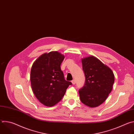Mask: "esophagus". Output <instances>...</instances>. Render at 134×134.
Returning a JSON list of instances; mask_svg holds the SVG:
<instances>
[{
  "instance_id": "obj_1",
  "label": "esophagus",
  "mask_w": 134,
  "mask_h": 134,
  "mask_svg": "<svg viewBox=\"0 0 134 134\" xmlns=\"http://www.w3.org/2000/svg\"><path fill=\"white\" fill-rule=\"evenodd\" d=\"M71 83H72V84H75V83H76V81H75V80H72L71 81Z\"/></svg>"
}]
</instances>
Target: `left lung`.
<instances>
[{"label": "left lung", "instance_id": "1", "mask_svg": "<svg viewBox=\"0 0 134 134\" xmlns=\"http://www.w3.org/2000/svg\"><path fill=\"white\" fill-rule=\"evenodd\" d=\"M85 82L79 90L81 102L91 108L103 103L112 91L114 76L112 70L94 56L82 59Z\"/></svg>", "mask_w": 134, "mask_h": 134}]
</instances>
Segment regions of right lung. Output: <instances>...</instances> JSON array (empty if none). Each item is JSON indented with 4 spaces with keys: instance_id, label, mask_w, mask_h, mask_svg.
<instances>
[{
    "instance_id": "obj_1",
    "label": "right lung",
    "mask_w": 134,
    "mask_h": 134,
    "mask_svg": "<svg viewBox=\"0 0 134 134\" xmlns=\"http://www.w3.org/2000/svg\"><path fill=\"white\" fill-rule=\"evenodd\" d=\"M65 56L57 51L46 53L33 63L30 80L32 91L41 103L52 107L64 96L70 82L65 80L60 65Z\"/></svg>"
}]
</instances>
